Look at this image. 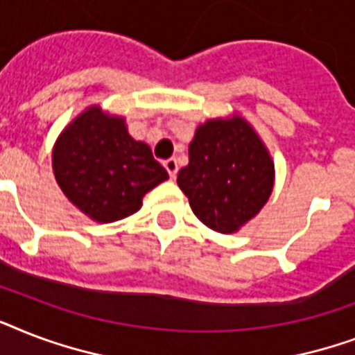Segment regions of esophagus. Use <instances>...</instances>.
Masks as SVG:
<instances>
[{
	"label": "esophagus",
	"mask_w": 355,
	"mask_h": 355,
	"mask_svg": "<svg viewBox=\"0 0 355 355\" xmlns=\"http://www.w3.org/2000/svg\"><path fill=\"white\" fill-rule=\"evenodd\" d=\"M164 166H166L167 173H169V177H171V178L177 177V173H178V162H177V158H169V160L164 162Z\"/></svg>",
	"instance_id": "obj_1"
}]
</instances>
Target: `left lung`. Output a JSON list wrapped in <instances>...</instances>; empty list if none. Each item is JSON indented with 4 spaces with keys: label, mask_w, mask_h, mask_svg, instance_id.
I'll return each instance as SVG.
<instances>
[{
    "label": "left lung",
    "mask_w": 355,
    "mask_h": 355,
    "mask_svg": "<svg viewBox=\"0 0 355 355\" xmlns=\"http://www.w3.org/2000/svg\"><path fill=\"white\" fill-rule=\"evenodd\" d=\"M177 182L206 227L232 234L269 200L275 164L241 116L210 119L195 130L189 164L178 171Z\"/></svg>",
    "instance_id": "8db88e82"
}]
</instances>
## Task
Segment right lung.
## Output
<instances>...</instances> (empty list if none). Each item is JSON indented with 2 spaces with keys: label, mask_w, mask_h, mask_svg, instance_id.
<instances>
[{
  "label": "right lung",
  "mask_w": 355,
  "mask_h": 355,
  "mask_svg": "<svg viewBox=\"0 0 355 355\" xmlns=\"http://www.w3.org/2000/svg\"><path fill=\"white\" fill-rule=\"evenodd\" d=\"M53 173L64 195L97 223H114L139 210L147 191L169 175L125 119L90 107L58 136Z\"/></svg>",
  "instance_id": "add662e5"
}]
</instances>
